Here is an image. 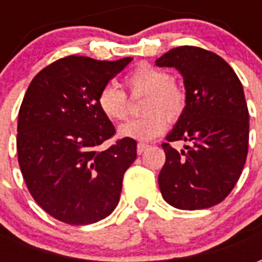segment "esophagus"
Returning a JSON list of instances; mask_svg holds the SVG:
<instances>
[{
	"instance_id": "esophagus-1",
	"label": "esophagus",
	"mask_w": 262,
	"mask_h": 262,
	"mask_svg": "<svg viewBox=\"0 0 262 262\" xmlns=\"http://www.w3.org/2000/svg\"><path fill=\"white\" fill-rule=\"evenodd\" d=\"M147 147L148 144H146V143H139V144H137V154H142Z\"/></svg>"
}]
</instances>
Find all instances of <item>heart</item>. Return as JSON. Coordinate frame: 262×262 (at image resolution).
Masks as SVG:
<instances>
[{
	"instance_id": "1",
	"label": "heart",
	"mask_w": 262,
	"mask_h": 262,
	"mask_svg": "<svg viewBox=\"0 0 262 262\" xmlns=\"http://www.w3.org/2000/svg\"><path fill=\"white\" fill-rule=\"evenodd\" d=\"M126 85L132 94H144L142 112L137 119L119 127L122 137L135 140H151L161 135L168 120L181 118L187 105L184 88L172 81L168 71L150 64H140L126 77ZM98 106L109 120L122 122L129 115V103L123 90L108 82L98 94Z\"/></svg>"
}]
</instances>
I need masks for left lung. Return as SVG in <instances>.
Returning a JSON list of instances; mask_svg holds the SVG:
<instances>
[{
    "label": "left lung",
    "instance_id": "8db88e82",
    "mask_svg": "<svg viewBox=\"0 0 262 262\" xmlns=\"http://www.w3.org/2000/svg\"><path fill=\"white\" fill-rule=\"evenodd\" d=\"M156 66L178 70L187 95L185 111L167 140L191 143L181 151L161 144V195L177 209L210 208L231 192L247 159L248 109L242 82L220 56L195 46L171 49Z\"/></svg>",
    "mask_w": 262,
    "mask_h": 262
}]
</instances>
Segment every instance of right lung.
Returning a JSON list of instances; mask_svg holds the SVG:
<instances>
[{"instance_id":"obj_1","label":"right lung","mask_w":262,"mask_h":262,"mask_svg":"<svg viewBox=\"0 0 262 262\" xmlns=\"http://www.w3.org/2000/svg\"><path fill=\"white\" fill-rule=\"evenodd\" d=\"M132 60L69 56L28 86L18 115V163L33 199L54 219L91 225L119 202L137 143L125 137L99 148L115 127L98 106V94Z\"/></svg>"}]
</instances>
